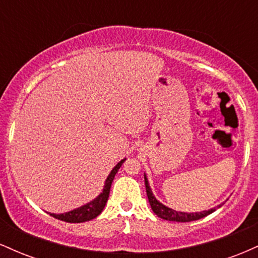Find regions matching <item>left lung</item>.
Returning a JSON list of instances; mask_svg holds the SVG:
<instances>
[{
	"label": "left lung",
	"instance_id": "1",
	"mask_svg": "<svg viewBox=\"0 0 258 258\" xmlns=\"http://www.w3.org/2000/svg\"><path fill=\"white\" fill-rule=\"evenodd\" d=\"M144 182H146V190H147V195H148V200H149L150 206H152V210L154 211V214L156 216H159L160 218L166 221H173V222H191V221H197L200 220V218L206 217L207 215L212 214L216 209H211L209 211H203V212H198V214H185V212H178L174 211L172 209H168L165 205H162L161 203H159L156 200V198L154 197L152 193V189H150L149 184H148L147 177L144 176Z\"/></svg>",
	"mask_w": 258,
	"mask_h": 258
}]
</instances>
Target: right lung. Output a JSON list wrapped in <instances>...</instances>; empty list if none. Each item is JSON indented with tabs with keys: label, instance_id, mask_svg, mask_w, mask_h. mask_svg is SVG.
Here are the masks:
<instances>
[{
	"label": "right lung",
	"instance_id": "obj_1",
	"mask_svg": "<svg viewBox=\"0 0 258 258\" xmlns=\"http://www.w3.org/2000/svg\"><path fill=\"white\" fill-rule=\"evenodd\" d=\"M123 161H125V160H121L119 164L112 168L110 174H109L108 178L105 180V185H104V189H103V193L100 194L97 199L91 201V203L87 204V205L79 207V209L73 210V211L70 212H67V214H60V215L51 214L52 217L64 222H69V223H82V222H87V221L93 220V218H96L97 216L103 211V209H104L106 201H108L109 193H110V186H111L112 180H114L115 174H116L117 171H119V168L121 167V165L123 164Z\"/></svg>",
	"mask_w": 258,
	"mask_h": 258
}]
</instances>
